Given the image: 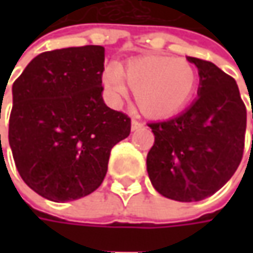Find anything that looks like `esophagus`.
Here are the masks:
<instances>
[{
	"instance_id": "obj_1",
	"label": "esophagus",
	"mask_w": 253,
	"mask_h": 253,
	"mask_svg": "<svg viewBox=\"0 0 253 253\" xmlns=\"http://www.w3.org/2000/svg\"><path fill=\"white\" fill-rule=\"evenodd\" d=\"M142 126H143V124H142L141 121H138V120H132L131 121L132 131H136V129H139V128H142Z\"/></svg>"
}]
</instances>
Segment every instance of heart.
<instances>
[{"mask_svg": "<svg viewBox=\"0 0 253 253\" xmlns=\"http://www.w3.org/2000/svg\"><path fill=\"white\" fill-rule=\"evenodd\" d=\"M102 82L115 102L126 97L128 85L145 115L166 117L187 102L196 84V73L183 59L146 56L128 62L122 70L115 64L108 66Z\"/></svg>", "mask_w": 253, "mask_h": 253, "instance_id": "obj_1", "label": "heart"}]
</instances>
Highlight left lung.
<instances>
[{"label":"left lung","mask_w":253,"mask_h":253,"mask_svg":"<svg viewBox=\"0 0 253 253\" xmlns=\"http://www.w3.org/2000/svg\"><path fill=\"white\" fill-rule=\"evenodd\" d=\"M187 60L199 69V97L179 115L148 124L155 143L146 158L156 191L183 203L207 199L232 177L247 129V108L235 80L211 62Z\"/></svg>","instance_id":"1"}]
</instances>
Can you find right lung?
Listing matches in <instances>:
<instances>
[{"label": "right lung", "mask_w": 253, "mask_h": 253, "mask_svg": "<svg viewBox=\"0 0 253 253\" xmlns=\"http://www.w3.org/2000/svg\"><path fill=\"white\" fill-rule=\"evenodd\" d=\"M104 59L95 44L43 52L12 85L8 139L15 166L44 199L91 194L107 174L111 149L131 132V118L102 100Z\"/></svg>", "instance_id": "1"}]
</instances>
